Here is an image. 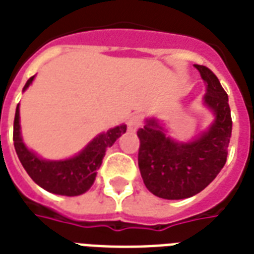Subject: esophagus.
I'll return each mask as SVG.
<instances>
[{"label": "esophagus", "mask_w": 254, "mask_h": 254, "mask_svg": "<svg viewBox=\"0 0 254 254\" xmlns=\"http://www.w3.org/2000/svg\"><path fill=\"white\" fill-rule=\"evenodd\" d=\"M142 125V116L141 114H134V116H131L129 121H127V127H129V130L135 131L138 127Z\"/></svg>", "instance_id": "34e87169"}]
</instances>
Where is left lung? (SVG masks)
I'll return each instance as SVG.
<instances>
[{
	"label": "left lung",
	"instance_id": "obj_1",
	"mask_svg": "<svg viewBox=\"0 0 254 254\" xmlns=\"http://www.w3.org/2000/svg\"><path fill=\"white\" fill-rule=\"evenodd\" d=\"M204 80V105L214 120L206 130L187 142L168 134L156 117L145 120L140 138L138 168L145 187L165 200H183L200 193L217 177L228 156L232 117L228 94L210 69L194 65Z\"/></svg>",
	"mask_w": 254,
	"mask_h": 254
}]
</instances>
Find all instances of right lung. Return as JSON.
I'll use <instances>...</instances> for the list:
<instances>
[{"instance_id":"1","label":"right lung","mask_w":254,"mask_h":254,"mask_svg":"<svg viewBox=\"0 0 254 254\" xmlns=\"http://www.w3.org/2000/svg\"><path fill=\"white\" fill-rule=\"evenodd\" d=\"M36 75L25 84L22 92L32 85ZM127 131V125L121 124L108 131L100 133L75 156L65 160H45L25 145L19 125V104L17 105L13 127V141L19 161L30 179L42 189L60 196H80L88 191L94 183L106 149Z\"/></svg>"}]
</instances>
